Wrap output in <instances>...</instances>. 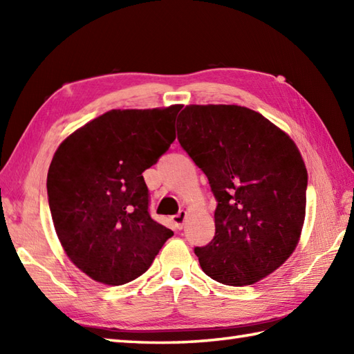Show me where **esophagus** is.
Wrapping results in <instances>:
<instances>
[{"label": "esophagus", "mask_w": 354, "mask_h": 354, "mask_svg": "<svg viewBox=\"0 0 354 354\" xmlns=\"http://www.w3.org/2000/svg\"><path fill=\"white\" fill-rule=\"evenodd\" d=\"M185 217H187V213L184 212V209H181V212L173 216V222H175V225H176L178 228H183V225L185 222Z\"/></svg>", "instance_id": "34e87169"}]
</instances>
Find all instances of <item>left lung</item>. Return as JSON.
Returning <instances> with one entry per match:
<instances>
[{
	"mask_svg": "<svg viewBox=\"0 0 354 354\" xmlns=\"http://www.w3.org/2000/svg\"><path fill=\"white\" fill-rule=\"evenodd\" d=\"M176 127L217 202L214 237L194 248L202 270L227 286L257 283L289 259L301 234V153L268 118L236 104L185 106Z\"/></svg>",
	"mask_w": 354,
	"mask_h": 354,
	"instance_id": "obj_1",
	"label": "left lung"
}]
</instances>
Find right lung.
Here are the masks:
<instances>
[{"label":"right lung","instance_id":"1","mask_svg":"<svg viewBox=\"0 0 354 354\" xmlns=\"http://www.w3.org/2000/svg\"><path fill=\"white\" fill-rule=\"evenodd\" d=\"M181 108L112 109L71 133L53 156L47 193L56 234L93 280H135L173 236L149 213L142 171L175 141Z\"/></svg>","mask_w":354,"mask_h":354}]
</instances>
